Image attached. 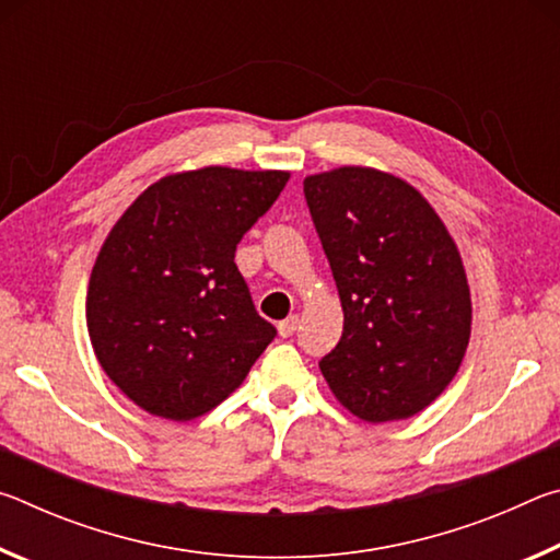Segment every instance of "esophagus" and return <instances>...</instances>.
Instances as JSON below:
<instances>
[{"label": "esophagus", "mask_w": 560, "mask_h": 560, "mask_svg": "<svg viewBox=\"0 0 560 560\" xmlns=\"http://www.w3.org/2000/svg\"><path fill=\"white\" fill-rule=\"evenodd\" d=\"M277 328H279V336H281V338L293 336V334H296V328H299V316H289V318L279 320Z\"/></svg>", "instance_id": "1"}]
</instances>
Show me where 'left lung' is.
Instances as JSON below:
<instances>
[{
  "label": "left lung",
  "instance_id": "left-lung-1",
  "mask_svg": "<svg viewBox=\"0 0 560 560\" xmlns=\"http://www.w3.org/2000/svg\"><path fill=\"white\" fill-rule=\"evenodd\" d=\"M303 195L343 306L320 373L360 420L417 415L457 375L471 330L447 226L412 185L371 167L311 175Z\"/></svg>",
  "mask_w": 560,
  "mask_h": 560
}]
</instances>
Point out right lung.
<instances>
[{
	"mask_svg": "<svg viewBox=\"0 0 560 560\" xmlns=\"http://www.w3.org/2000/svg\"><path fill=\"white\" fill-rule=\"evenodd\" d=\"M287 183L279 170L167 175L103 242L86 296L91 346L150 415L185 422L210 412L277 336L254 308L234 252Z\"/></svg>",
	"mask_w": 560,
	"mask_h": 560,
	"instance_id": "1",
	"label": "right lung"
}]
</instances>
